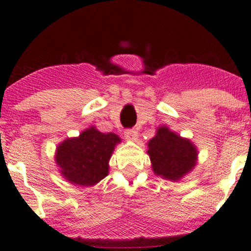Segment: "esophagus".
<instances>
[{
    "label": "esophagus",
    "instance_id": "34e87169",
    "mask_svg": "<svg viewBox=\"0 0 251 251\" xmlns=\"http://www.w3.org/2000/svg\"><path fill=\"white\" fill-rule=\"evenodd\" d=\"M125 137L129 141H136L138 137V132L136 129H126L125 130Z\"/></svg>",
    "mask_w": 251,
    "mask_h": 251
}]
</instances>
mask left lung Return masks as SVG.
<instances>
[{"mask_svg": "<svg viewBox=\"0 0 251 251\" xmlns=\"http://www.w3.org/2000/svg\"><path fill=\"white\" fill-rule=\"evenodd\" d=\"M148 145L153 172L164 178L176 181L196 165V148L166 126L158 129L157 135Z\"/></svg>", "mask_w": 251, "mask_h": 251, "instance_id": "obj_1", "label": "left lung"}]
</instances>
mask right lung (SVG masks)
I'll return each mask as SVG.
<instances>
[{"instance_id": "1", "label": "right lung", "mask_w": 251, "mask_h": 251, "mask_svg": "<svg viewBox=\"0 0 251 251\" xmlns=\"http://www.w3.org/2000/svg\"><path fill=\"white\" fill-rule=\"evenodd\" d=\"M120 142L115 133H102L92 128L78 138L64 141L57 148L56 162L61 173L71 183L93 185L108 174V161L114 146Z\"/></svg>"}]
</instances>
